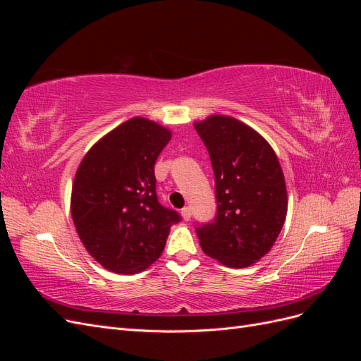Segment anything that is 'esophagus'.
Masks as SVG:
<instances>
[{"label":"esophagus","instance_id":"esophagus-1","mask_svg":"<svg viewBox=\"0 0 361 361\" xmlns=\"http://www.w3.org/2000/svg\"><path fill=\"white\" fill-rule=\"evenodd\" d=\"M182 218H183V220L185 221H190V218H191V207H183V209H182Z\"/></svg>","mask_w":361,"mask_h":361}]
</instances>
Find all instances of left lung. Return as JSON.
<instances>
[{"label":"left lung","instance_id":"left-lung-1","mask_svg":"<svg viewBox=\"0 0 361 361\" xmlns=\"http://www.w3.org/2000/svg\"><path fill=\"white\" fill-rule=\"evenodd\" d=\"M215 174L216 216L195 228L204 253L228 268H247L274 245L288 214V191L274 149L231 116L194 123Z\"/></svg>","mask_w":361,"mask_h":361}]
</instances>
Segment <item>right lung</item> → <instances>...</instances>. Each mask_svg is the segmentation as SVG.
Here are the masks:
<instances>
[{"label":"right lung","instance_id":"add662e5","mask_svg":"<svg viewBox=\"0 0 361 361\" xmlns=\"http://www.w3.org/2000/svg\"><path fill=\"white\" fill-rule=\"evenodd\" d=\"M171 130L133 117L90 147L75 173L72 220L82 245L105 269L137 274L161 256L180 216L159 204L155 162Z\"/></svg>","mask_w":361,"mask_h":361}]
</instances>
